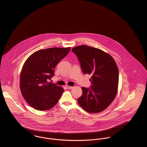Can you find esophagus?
Masks as SVG:
<instances>
[{"instance_id": "34e87169", "label": "esophagus", "mask_w": 147, "mask_h": 147, "mask_svg": "<svg viewBox=\"0 0 147 147\" xmlns=\"http://www.w3.org/2000/svg\"><path fill=\"white\" fill-rule=\"evenodd\" d=\"M66 88H67V89H71V88H73V86H69V85H66Z\"/></svg>"}]
</instances>
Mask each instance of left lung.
Returning <instances> with one entry per match:
<instances>
[{"instance_id":"left-lung-1","label":"left lung","mask_w":147,"mask_h":147,"mask_svg":"<svg viewBox=\"0 0 147 147\" xmlns=\"http://www.w3.org/2000/svg\"><path fill=\"white\" fill-rule=\"evenodd\" d=\"M71 51L78 57L83 72L91 76L90 88H82L79 104L90 113L104 111L117 94L119 73L116 63L109 54L89 46H79Z\"/></svg>"}]
</instances>
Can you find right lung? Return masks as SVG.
<instances>
[{
	"mask_svg": "<svg viewBox=\"0 0 147 147\" xmlns=\"http://www.w3.org/2000/svg\"><path fill=\"white\" fill-rule=\"evenodd\" d=\"M70 47L38 50L24 63L20 76L22 96L36 110L45 111L56 105L63 88L49 82L55 75L56 65L69 53Z\"/></svg>",
	"mask_w": 147,
	"mask_h": 147,
	"instance_id": "right-lung-1",
	"label": "right lung"
}]
</instances>
